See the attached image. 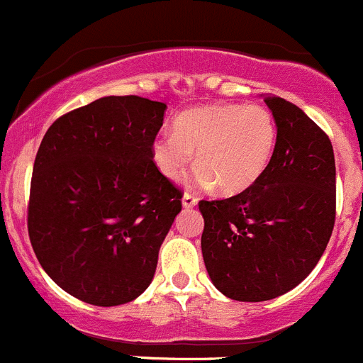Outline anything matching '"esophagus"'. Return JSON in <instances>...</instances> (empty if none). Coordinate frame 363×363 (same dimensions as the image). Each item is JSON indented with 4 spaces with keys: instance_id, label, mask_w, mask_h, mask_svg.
I'll list each match as a JSON object with an SVG mask.
<instances>
[{
    "instance_id": "1",
    "label": "esophagus",
    "mask_w": 363,
    "mask_h": 363,
    "mask_svg": "<svg viewBox=\"0 0 363 363\" xmlns=\"http://www.w3.org/2000/svg\"><path fill=\"white\" fill-rule=\"evenodd\" d=\"M182 205H184V208H194V206L198 205V198H196L194 194L185 192L184 198H182Z\"/></svg>"
}]
</instances>
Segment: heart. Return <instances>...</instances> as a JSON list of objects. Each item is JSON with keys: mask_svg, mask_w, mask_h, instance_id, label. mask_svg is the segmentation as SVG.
I'll list each match as a JSON object with an SVG mask.
<instances>
[{"mask_svg": "<svg viewBox=\"0 0 363 363\" xmlns=\"http://www.w3.org/2000/svg\"><path fill=\"white\" fill-rule=\"evenodd\" d=\"M276 123L262 105H208L185 110L174 121V133L153 140L151 155L167 179H179L196 153L194 182L223 194L253 187L271 162Z\"/></svg>", "mask_w": 363, "mask_h": 363, "instance_id": "1", "label": "heart"}]
</instances>
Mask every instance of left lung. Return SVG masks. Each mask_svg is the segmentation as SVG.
Listing matches in <instances>:
<instances>
[{"label":"left lung","mask_w":363,"mask_h":363,"mask_svg":"<svg viewBox=\"0 0 363 363\" xmlns=\"http://www.w3.org/2000/svg\"><path fill=\"white\" fill-rule=\"evenodd\" d=\"M276 144L253 187L199 201L210 279L235 301H267L298 287L323 257L335 224V157L326 133L294 103L265 96Z\"/></svg>","instance_id":"left-lung-1"}]
</instances>
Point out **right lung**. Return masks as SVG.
Instances as JSON below:
<instances>
[{"instance_id": "1", "label": "right lung", "mask_w": 363, "mask_h": 363, "mask_svg": "<svg viewBox=\"0 0 363 363\" xmlns=\"http://www.w3.org/2000/svg\"><path fill=\"white\" fill-rule=\"evenodd\" d=\"M165 108L99 98L58 117L37 151L30 242L58 287L89 305H124L150 287L182 210V191L151 155Z\"/></svg>"}]
</instances>
